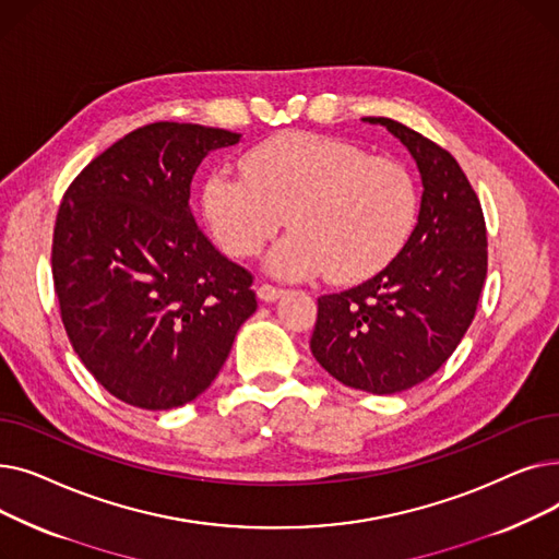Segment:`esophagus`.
Wrapping results in <instances>:
<instances>
[{
	"instance_id": "esophagus-1",
	"label": "esophagus",
	"mask_w": 559,
	"mask_h": 559,
	"mask_svg": "<svg viewBox=\"0 0 559 559\" xmlns=\"http://www.w3.org/2000/svg\"><path fill=\"white\" fill-rule=\"evenodd\" d=\"M255 295H258V299L264 301V304H274L276 299L283 297V289H281V287H274V285H267V283H262V285L255 289Z\"/></svg>"
}]
</instances>
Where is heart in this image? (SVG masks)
Wrapping results in <instances>:
<instances>
[{"mask_svg":"<svg viewBox=\"0 0 559 559\" xmlns=\"http://www.w3.org/2000/svg\"><path fill=\"white\" fill-rule=\"evenodd\" d=\"M245 176L219 169L203 186V209L222 249L255 255L285 224L264 267L285 281L329 272L337 283L378 274L405 247L417 222L409 171L331 135L292 131L242 158Z\"/></svg>","mask_w":559,"mask_h":559,"instance_id":"1","label":"heart"}]
</instances>
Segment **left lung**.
Returning a JSON list of instances; mask_svg holds the SVG:
<instances>
[{"mask_svg":"<svg viewBox=\"0 0 559 559\" xmlns=\"http://www.w3.org/2000/svg\"><path fill=\"white\" fill-rule=\"evenodd\" d=\"M362 122L385 127L415 158L419 217L383 272L317 299L310 350L342 385L396 394L430 378L472 326L487 276V230L480 201L447 150L388 117Z\"/></svg>","mask_w":559,"mask_h":559,"instance_id":"8db88e82","label":"left lung"}]
</instances>
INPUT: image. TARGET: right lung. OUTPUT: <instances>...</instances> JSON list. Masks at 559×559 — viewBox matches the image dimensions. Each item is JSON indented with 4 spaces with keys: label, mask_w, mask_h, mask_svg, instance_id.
I'll list each match as a JSON object with an SVG mask.
<instances>
[{
    "label": "right lung",
    "mask_w": 559,
    "mask_h": 559,
    "mask_svg": "<svg viewBox=\"0 0 559 559\" xmlns=\"http://www.w3.org/2000/svg\"><path fill=\"white\" fill-rule=\"evenodd\" d=\"M240 133L156 122L87 165L58 209L51 272L76 356L115 399L171 409L211 388L255 312L251 274L194 222L192 176Z\"/></svg>",
    "instance_id": "obj_1"
}]
</instances>
